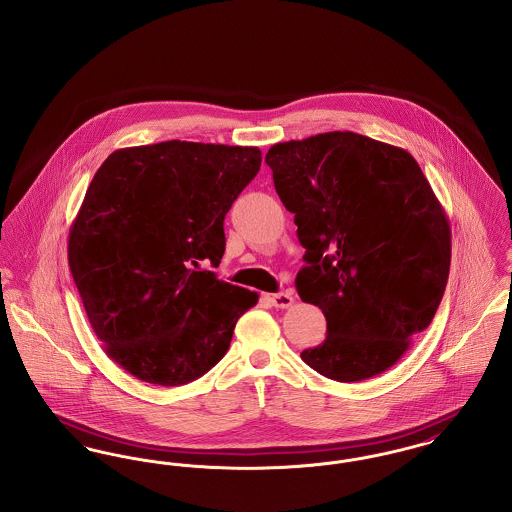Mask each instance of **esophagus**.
<instances>
[{"mask_svg": "<svg viewBox=\"0 0 512 512\" xmlns=\"http://www.w3.org/2000/svg\"><path fill=\"white\" fill-rule=\"evenodd\" d=\"M267 299L272 307H278V309H288L293 303V295L290 292L272 293L267 295Z\"/></svg>", "mask_w": 512, "mask_h": 512, "instance_id": "1", "label": "esophagus"}]
</instances>
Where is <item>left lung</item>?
<instances>
[{"label":"left lung","instance_id":"left-lung-1","mask_svg":"<svg viewBox=\"0 0 512 512\" xmlns=\"http://www.w3.org/2000/svg\"><path fill=\"white\" fill-rule=\"evenodd\" d=\"M305 267L295 288L322 309L326 340L301 359L338 382L395 365L430 326L451 265V228L413 155L355 132L268 149Z\"/></svg>","mask_w":512,"mask_h":512}]
</instances>
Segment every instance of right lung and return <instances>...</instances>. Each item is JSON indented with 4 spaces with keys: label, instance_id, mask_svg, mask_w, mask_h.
Segmentation results:
<instances>
[{
    "label": "right lung",
    "instance_id": "1",
    "mask_svg": "<svg viewBox=\"0 0 512 512\" xmlns=\"http://www.w3.org/2000/svg\"><path fill=\"white\" fill-rule=\"evenodd\" d=\"M261 169L259 147L161 142L113 151L69 234V267L105 353L157 386L219 363L259 295L222 282L224 217Z\"/></svg>",
    "mask_w": 512,
    "mask_h": 512
}]
</instances>
